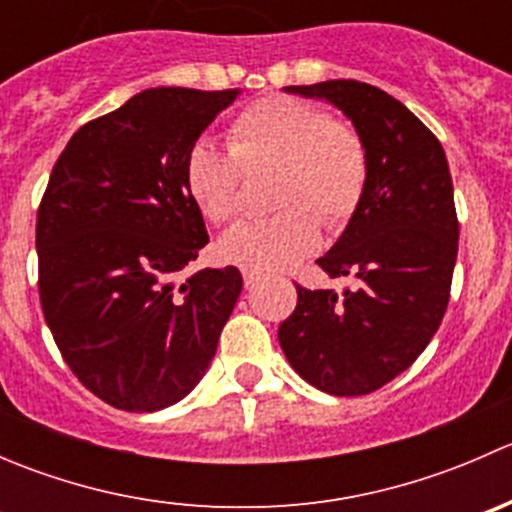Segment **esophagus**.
<instances>
[{
    "mask_svg": "<svg viewBox=\"0 0 512 512\" xmlns=\"http://www.w3.org/2000/svg\"><path fill=\"white\" fill-rule=\"evenodd\" d=\"M257 280H260V272H255V270H242V282H245V287H252Z\"/></svg>",
    "mask_w": 512,
    "mask_h": 512,
    "instance_id": "1",
    "label": "esophagus"
}]
</instances>
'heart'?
<instances>
[{"label": "heart", "mask_w": 512, "mask_h": 512, "mask_svg": "<svg viewBox=\"0 0 512 512\" xmlns=\"http://www.w3.org/2000/svg\"><path fill=\"white\" fill-rule=\"evenodd\" d=\"M230 148L200 138L185 158L190 200L205 220L223 225L240 205L242 170L275 165V215L227 230L218 255L245 270H282L319 245L324 220L342 227L356 213L369 175L366 146L352 126L289 96L252 103L230 123Z\"/></svg>", "instance_id": "heart-1"}]
</instances>
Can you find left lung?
I'll list each match as a JSON object with an SVG mask.
<instances>
[{
	"label": "left lung",
	"mask_w": 512,
	"mask_h": 512,
	"mask_svg": "<svg viewBox=\"0 0 512 512\" xmlns=\"http://www.w3.org/2000/svg\"><path fill=\"white\" fill-rule=\"evenodd\" d=\"M332 103L352 121L369 158L361 203L317 265L356 287H297L280 324L292 369L334 396H364L409 369L441 324L458 255L448 160L438 138L404 106L361 81L285 86Z\"/></svg>",
	"instance_id": "1"
}]
</instances>
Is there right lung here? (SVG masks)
Segmentation results:
<instances>
[{
    "label": "right lung",
    "instance_id": "right-lung-1",
    "mask_svg": "<svg viewBox=\"0 0 512 512\" xmlns=\"http://www.w3.org/2000/svg\"><path fill=\"white\" fill-rule=\"evenodd\" d=\"M240 89L158 86L86 123L36 215L44 319L98 399L151 414L198 386L242 289L237 267L193 272L208 245L183 168Z\"/></svg>",
    "mask_w": 512,
    "mask_h": 512
}]
</instances>
